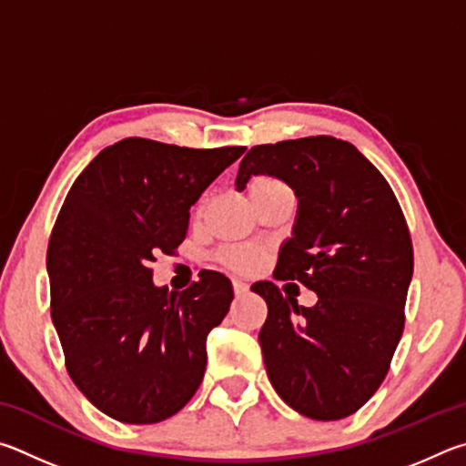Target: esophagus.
<instances>
[{
    "label": "esophagus",
    "mask_w": 466,
    "mask_h": 466,
    "mask_svg": "<svg viewBox=\"0 0 466 466\" xmlns=\"http://www.w3.org/2000/svg\"><path fill=\"white\" fill-rule=\"evenodd\" d=\"M249 290V287L246 282H241V280H233V292H235V297H243L246 295V292Z\"/></svg>",
    "instance_id": "34e87169"
}]
</instances>
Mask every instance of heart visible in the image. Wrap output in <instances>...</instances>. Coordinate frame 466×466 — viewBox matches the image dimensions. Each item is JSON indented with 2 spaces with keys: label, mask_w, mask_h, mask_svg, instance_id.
<instances>
[{
  "label": "heart",
  "mask_w": 466,
  "mask_h": 466,
  "mask_svg": "<svg viewBox=\"0 0 466 466\" xmlns=\"http://www.w3.org/2000/svg\"><path fill=\"white\" fill-rule=\"evenodd\" d=\"M248 192H249V200L254 202L258 198H264V196L289 192V186L279 177L256 176L249 182ZM204 210H207V200H202V204H200V208H198L200 215ZM220 259H223L228 268H233V270H238V272H254L256 268L262 264L264 254L254 248H227V249H223V254H220Z\"/></svg>",
  "instance_id": "b5f03b06"
}]
</instances>
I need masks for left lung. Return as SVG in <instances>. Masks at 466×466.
<instances>
[{
	"mask_svg": "<svg viewBox=\"0 0 466 466\" xmlns=\"http://www.w3.org/2000/svg\"><path fill=\"white\" fill-rule=\"evenodd\" d=\"M259 174L287 182L299 200L274 279L317 295L315 307H299L272 282L251 287L268 305L259 331L268 379L300 415L348 418L377 393L403 333L413 276L405 217L380 171L339 138L251 147L238 190Z\"/></svg>",
	"mask_w": 466,
	"mask_h": 466,
	"instance_id": "1",
	"label": "left lung"
}]
</instances>
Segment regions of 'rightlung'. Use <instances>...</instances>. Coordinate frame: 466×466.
Returning <instances> with one entry per match:
<instances>
[{
  "label": "right lung",
  "mask_w": 466,
  "mask_h": 466,
  "mask_svg": "<svg viewBox=\"0 0 466 466\" xmlns=\"http://www.w3.org/2000/svg\"><path fill=\"white\" fill-rule=\"evenodd\" d=\"M243 151L125 138L97 153L63 202L46 251L51 317L71 380L114 420L163 421L200 387L231 280L202 270L190 289L167 290L151 262L186 239L190 207Z\"/></svg>",
  "instance_id": "1"
}]
</instances>
